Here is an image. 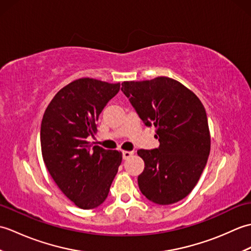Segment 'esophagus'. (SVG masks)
Wrapping results in <instances>:
<instances>
[{
  "instance_id": "obj_1",
  "label": "esophagus",
  "mask_w": 251,
  "mask_h": 251,
  "mask_svg": "<svg viewBox=\"0 0 251 251\" xmlns=\"http://www.w3.org/2000/svg\"><path fill=\"white\" fill-rule=\"evenodd\" d=\"M132 154H134V152L132 151H123L122 152V157H123V159H128Z\"/></svg>"
}]
</instances>
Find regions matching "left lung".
<instances>
[{"label": "left lung", "instance_id": "left-lung-1", "mask_svg": "<svg viewBox=\"0 0 251 251\" xmlns=\"http://www.w3.org/2000/svg\"><path fill=\"white\" fill-rule=\"evenodd\" d=\"M126 97L146 126H155L159 147L137 153L145 169L138 185L149 201L169 205L194 189L210 152L204 105L194 93L166 76L122 83ZM122 89V90H123Z\"/></svg>", "mask_w": 251, "mask_h": 251}]
</instances>
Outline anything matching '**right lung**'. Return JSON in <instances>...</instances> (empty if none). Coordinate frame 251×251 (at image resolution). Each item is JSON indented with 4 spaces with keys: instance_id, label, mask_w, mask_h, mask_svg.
I'll list each match as a JSON object with an SVG mask.
<instances>
[{
    "instance_id": "right-lung-1",
    "label": "right lung",
    "mask_w": 251,
    "mask_h": 251,
    "mask_svg": "<svg viewBox=\"0 0 251 251\" xmlns=\"http://www.w3.org/2000/svg\"><path fill=\"white\" fill-rule=\"evenodd\" d=\"M121 84L78 78L60 89L41 124V148L46 168L58 188L82 209L100 206L122 162L119 151L92 147L97 121Z\"/></svg>"
}]
</instances>
